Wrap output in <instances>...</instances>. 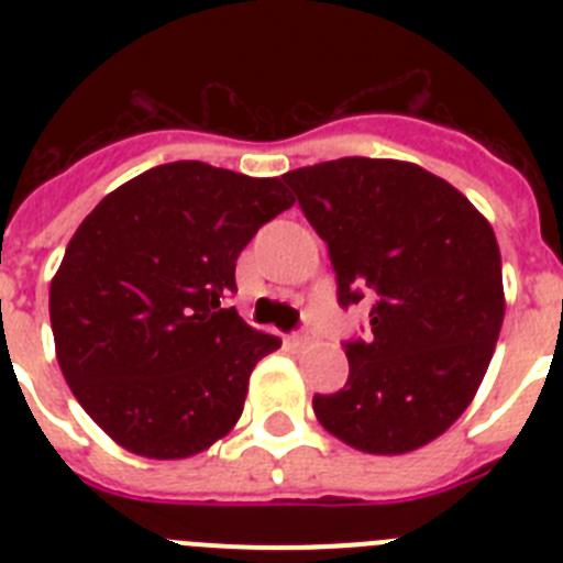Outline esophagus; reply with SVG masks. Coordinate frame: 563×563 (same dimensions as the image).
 I'll return each mask as SVG.
<instances>
[{"label": "esophagus", "instance_id": "obj_1", "mask_svg": "<svg viewBox=\"0 0 563 563\" xmlns=\"http://www.w3.org/2000/svg\"><path fill=\"white\" fill-rule=\"evenodd\" d=\"M290 341L296 343V346H307V343H312V332L310 330H298V332H292Z\"/></svg>", "mask_w": 563, "mask_h": 563}]
</instances>
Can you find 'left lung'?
Segmentation results:
<instances>
[{
    "instance_id": "obj_1",
    "label": "left lung",
    "mask_w": 563,
    "mask_h": 563,
    "mask_svg": "<svg viewBox=\"0 0 563 563\" xmlns=\"http://www.w3.org/2000/svg\"><path fill=\"white\" fill-rule=\"evenodd\" d=\"M327 242L338 305L369 298V335L343 341L346 386L316 395L318 422L366 454L437 440L474 400L505 318L494 228L437 174L341 157L287 172Z\"/></svg>"
}]
</instances>
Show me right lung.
Instances as JSON below:
<instances>
[{
    "label": "right lung",
    "mask_w": 563,
    "mask_h": 563,
    "mask_svg": "<svg viewBox=\"0 0 563 563\" xmlns=\"http://www.w3.org/2000/svg\"><path fill=\"white\" fill-rule=\"evenodd\" d=\"M290 206L278 177L177 161L114 188L78 225L49 324L64 380L118 445L186 460L236 426L253 366L282 341L225 298L242 247Z\"/></svg>",
    "instance_id": "right-lung-1"
}]
</instances>
